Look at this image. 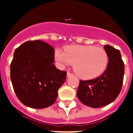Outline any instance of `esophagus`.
I'll return each mask as SVG.
<instances>
[{
	"instance_id": "obj_1",
	"label": "esophagus",
	"mask_w": 133,
	"mask_h": 133,
	"mask_svg": "<svg viewBox=\"0 0 133 133\" xmlns=\"http://www.w3.org/2000/svg\"><path fill=\"white\" fill-rule=\"evenodd\" d=\"M73 75V74L72 73H71L70 72H67V77H70V76H72Z\"/></svg>"
}]
</instances>
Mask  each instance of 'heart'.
Returning a JSON list of instances; mask_svg holds the SVG:
<instances>
[{
  "mask_svg": "<svg viewBox=\"0 0 133 133\" xmlns=\"http://www.w3.org/2000/svg\"><path fill=\"white\" fill-rule=\"evenodd\" d=\"M64 51L55 49V60L61 66L74 64L76 74L83 79H93L101 76L109 62L105 50L93 45L67 46Z\"/></svg>",
  "mask_w": 133,
  "mask_h": 133,
  "instance_id": "obj_1",
  "label": "heart"
}]
</instances>
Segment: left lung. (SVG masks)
I'll use <instances>...</instances> for the list:
<instances>
[{
	"label": "left lung",
	"instance_id": "8db88e82",
	"mask_svg": "<svg viewBox=\"0 0 133 133\" xmlns=\"http://www.w3.org/2000/svg\"><path fill=\"white\" fill-rule=\"evenodd\" d=\"M109 62L105 71L96 79L80 80L77 97L82 103L91 108H100L115 101L122 90L124 63L119 50L105 45Z\"/></svg>",
	"mask_w": 133,
	"mask_h": 133
}]
</instances>
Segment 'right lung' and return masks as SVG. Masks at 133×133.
<instances>
[{
	"instance_id": "right-lung-1",
	"label": "right lung",
	"mask_w": 133,
	"mask_h": 133,
	"mask_svg": "<svg viewBox=\"0 0 133 133\" xmlns=\"http://www.w3.org/2000/svg\"><path fill=\"white\" fill-rule=\"evenodd\" d=\"M54 50L42 41H29L15 50L10 77L18 99L28 107L41 109L55 102L66 71L54 65Z\"/></svg>"
}]
</instances>
